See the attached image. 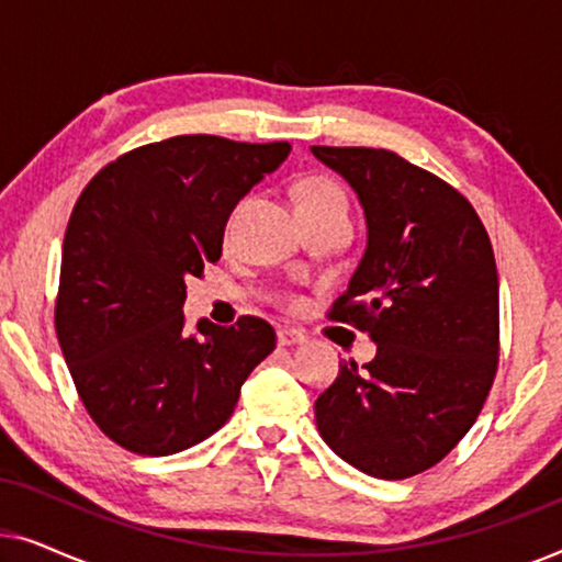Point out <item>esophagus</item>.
<instances>
[{
	"mask_svg": "<svg viewBox=\"0 0 562 562\" xmlns=\"http://www.w3.org/2000/svg\"><path fill=\"white\" fill-rule=\"evenodd\" d=\"M276 337H279V345H283V348H289V345H302L306 340L302 329H294V327H279Z\"/></svg>",
	"mask_w": 562,
	"mask_h": 562,
	"instance_id": "esophagus-1",
	"label": "esophagus"
}]
</instances>
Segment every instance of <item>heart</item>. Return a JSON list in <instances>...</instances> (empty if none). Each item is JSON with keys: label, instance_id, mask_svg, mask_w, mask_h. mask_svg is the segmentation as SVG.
<instances>
[{"label": "heart", "instance_id": "1", "mask_svg": "<svg viewBox=\"0 0 562 562\" xmlns=\"http://www.w3.org/2000/svg\"><path fill=\"white\" fill-rule=\"evenodd\" d=\"M322 204H345L342 191L327 179H304L296 187V210Z\"/></svg>", "mask_w": 562, "mask_h": 562}]
</instances>
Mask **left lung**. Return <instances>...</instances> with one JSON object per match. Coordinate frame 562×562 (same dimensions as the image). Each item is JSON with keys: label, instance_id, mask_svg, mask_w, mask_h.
Here are the masks:
<instances>
[{"label": "left lung", "instance_id": "8db88e82", "mask_svg": "<svg viewBox=\"0 0 562 562\" xmlns=\"http://www.w3.org/2000/svg\"><path fill=\"white\" fill-rule=\"evenodd\" d=\"M366 214V250L329 317L375 342L363 368L314 404L329 448L366 475L427 471L473 427L498 360V276L491 240L463 194L381 148H325Z\"/></svg>", "mask_w": 562, "mask_h": 562}]
</instances>
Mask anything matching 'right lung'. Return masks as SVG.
<instances>
[{
	"label": "right lung",
	"instance_id": "right-lung-1",
	"mask_svg": "<svg viewBox=\"0 0 562 562\" xmlns=\"http://www.w3.org/2000/svg\"><path fill=\"white\" fill-rule=\"evenodd\" d=\"M289 143L179 135L102 168L66 227L56 333L97 427L137 456H173L233 417L276 348L258 317L183 327L187 279L222 256L237 202L289 158Z\"/></svg>",
	"mask_w": 562,
	"mask_h": 562
}]
</instances>
